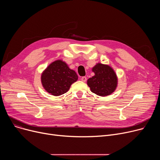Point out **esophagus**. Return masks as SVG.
<instances>
[{"label": "esophagus", "instance_id": "34e87169", "mask_svg": "<svg viewBox=\"0 0 160 160\" xmlns=\"http://www.w3.org/2000/svg\"><path fill=\"white\" fill-rule=\"evenodd\" d=\"M81 80H82V82H86V81L87 80V78H86V77H82L81 78Z\"/></svg>", "mask_w": 160, "mask_h": 160}]
</instances>
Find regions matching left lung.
Instances as JSON below:
<instances>
[{"instance_id": "8db88e82", "label": "left lung", "mask_w": 160, "mask_h": 160, "mask_svg": "<svg viewBox=\"0 0 160 160\" xmlns=\"http://www.w3.org/2000/svg\"><path fill=\"white\" fill-rule=\"evenodd\" d=\"M92 71L95 75L88 80L91 91L101 97L112 94L117 86V75L113 69L109 65L97 63Z\"/></svg>"}]
</instances>
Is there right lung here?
Masks as SVG:
<instances>
[{"mask_svg":"<svg viewBox=\"0 0 160 160\" xmlns=\"http://www.w3.org/2000/svg\"><path fill=\"white\" fill-rule=\"evenodd\" d=\"M78 75L62 60L50 64L41 75L45 89L54 96H60L69 91L72 83L77 82Z\"/></svg>","mask_w":160,"mask_h":160,"instance_id":"1","label":"right lung"}]
</instances>
